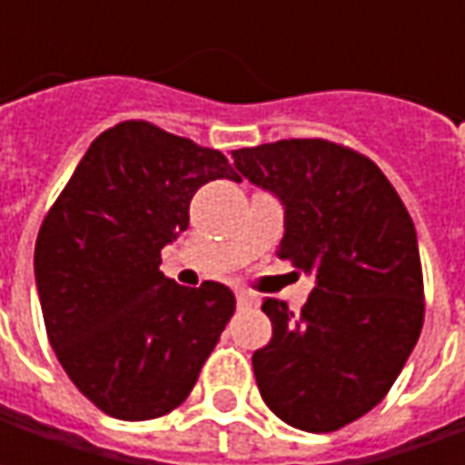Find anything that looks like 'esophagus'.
<instances>
[{
	"label": "esophagus",
	"mask_w": 465,
	"mask_h": 465,
	"mask_svg": "<svg viewBox=\"0 0 465 465\" xmlns=\"http://www.w3.org/2000/svg\"><path fill=\"white\" fill-rule=\"evenodd\" d=\"M235 297H238V305H241V308H248V305H253V302H256V297L251 295V292H245V290H238Z\"/></svg>",
	"instance_id": "esophagus-1"
}]
</instances>
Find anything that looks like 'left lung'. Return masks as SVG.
I'll use <instances>...</instances> for the list:
<instances>
[{
    "label": "left lung",
    "instance_id": "obj_1",
    "mask_svg": "<svg viewBox=\"0 0 465 465\" xmlns=\"http://www.w3.org/2000/svg\"><path fill=\"white\" fill-rule=\"evenodd\" d=\"M232 160L284 206L279 259L315 277L300 312L261 305L272 321L253 351L261 399L297 430L333 432L383 401L420 339L417 230L383 170L349 147L282 139Z\"/></svg>",
    "mask_w": 465,
    "mask_h": 465
}]
</instances>
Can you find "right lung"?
I'll use <instances>...</instances> for the list:
<instances>
[{"label":"right lung","instance_id":"1","mask_svg":"<svg viewBox=\"0 0 465 465\" xmlns=\"http://www.w3.org/2000/svg\"><path fill=\"white\" fill-rule=\"evenodd\" d=\"M227 157L147 121L90 144L35 241L48 341L82 396L124 421L186 401L235 312L220 282L199 290L160 272V251L188 227V204Z\"/></svg>","mask_w":465,"mask_h":465}]
</instances>
